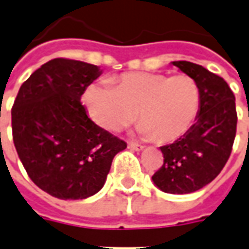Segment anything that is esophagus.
Segmentation results:
<instances>
[{
    "label": "esophagus",
    "mask_w": 249,
    "mask_h": 249,
    "mask_svg": "<svg viewBox=\"0 0 249 249\" xmlns=\"http://www.w3.org/2000/svg\"><path fill=\"white\" fill-rule=\"evenodd\" d=\"M128 148L132 149V151H142V149H144V145L137 144V142H129V144H128Z\"/></svg>",
    "instance_id": "obj_1"
}]
</instances>
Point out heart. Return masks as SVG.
<instances>
[{
  "label": "heart",
  "instance_id": "b5f03b06",
  "mask_svg": "<svg viewBox=\"0 0 249 249\" xmlns=\"http://www.w3.org/2000/svg\"><path fill=\"white\" fill-rule=\"evenodd\" d=\"M90 119L105 130L117 132L140 117L139 133L172 141L184 135L197 117L201 92L185 73H124L114 87L92 84L82 96Z\"/></svg>",
  "mask_w": 249,
  "mask_h": 249
}]
</instances>
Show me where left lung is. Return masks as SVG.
Returning a JSON list of instances; mask_svg holds the SVG:
<instances>
[{
  "instance_id": "1",
  "label": "left lung",
  "mask_w": 249,
  "mask_h": 249,
  "mask_svg": "<svg viewBox=\"0 0 249 249\" xmlns=\"http://www.w3.org/2000/svg\"><path fill=\"white\" fill-rule=\"evenodd\" d=\"M200 87L196 123L173 144L161 146L164 164L152 180L165 193L196 192L213 180L230 159L236 136L235 94L228 84L201 65L173 61Z\"/></svg>"
}]
</instances>
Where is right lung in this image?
Returning a JSON list of instances; mask_svg holds the SVG:
<instances>
[{
    "label": "right lung",
    "mask_w": 249,
    "mask_h": 249,
    "mask_svg": "<svg viewBox=\"0 0 249 249\" xmlns=\"http://www.w3.org/2000/svg\"><path fill=\"white\" fill-rule=\"evenodd\" d=\"M101 74L87 62L54 58L21 85L12 108L16 151L32 181L53 197L81 200L105 184L126 142L89 119L81 96Z\"/></svg>",
    "instance_id": "obj_1"
}]
</instances>
